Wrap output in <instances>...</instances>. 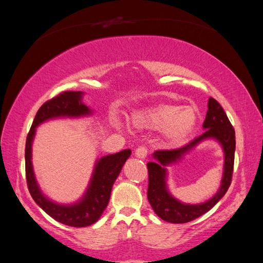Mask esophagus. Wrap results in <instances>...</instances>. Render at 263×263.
<instances>
[{
  "label": "esophagus",
  "mask_w": 263,
  "mask_h": 263,
  "mask_svg": "<svg viewBox=\"0 0 263 263\" xmlns=\"http://www.w3.org/2000/svg\"><path fill=\"white\" fill-rule=\"evenodd\" d=\"M148 150L145 146H139L136 150H135V156L140 159H145L147 157Z\"/></svg>",
  "instance_id": "1"
}]
</instances>
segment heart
Returning <instances> with one entry per match:
<instances>
[{"label": "heart", "instance_id": "heart-1", "mask_svg": "<svg viewBox=\"0 0 263 263\" xmlns=\"http://www.w3.org/2000/svg\"><path fill=\"white\" fill-rule=\"evenodd\" d=\"M195 110L190 106L161 104L142 113L138 122L147 128L162 130L172 142H179L193 129L196 123Z\"/></svg>", "mask_w": 263, "mask_h": 263}]
</instances>
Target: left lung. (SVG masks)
<instances>
[{"mask_svg": "<svg viewBox=\"0 0 263 263\" xmlns=\"http://www.w3.org/2000/svg\"><path fill=\"white\" fill-rule=\"evenodd\" d=\"M208 106V114H206V118L203 123L204 132L201 136L196 137L187 145L178 149L155 151L153 157L156 159V161L147 163L148 201L158 216L168 222L183 224V222H189L202 216L203 214L213 209L220 198L226 194L230 183H232L236 149L235 129L233 125L230 124L225 110L222 109L216 100L210 98ZM210 138L217 140L224 149V174L223 175L221 187L219 192L205 203L196 205L183 204L176 200L166 189V170L164 166L178 161L197 143Z\"/></svg>", "mask_w": 263, "mask_h": 263, "instance_id": "1", "label": "left lung"}]
</instances>
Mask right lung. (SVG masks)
<instances>
[{
    "label": "right lung",
    "instance_id": "right-lung-1",
    "mask_svg": "<svg viewBox=\"0 0 263 263\" xmlns=\"http://www.w3.org/2000/svg\"><path fill=\"white\" fill-rule=\"evenodd\" d=\"M83 92L66 91L47 101L38 109L26 138L25 171L28 191L41 208L62 224L71 227H86L94 224L104 212L109 202L110 192L115 180L121 173L124 163L129 158L130 149H125L114 155L102 157L95 164L91 182L84 196L72 205H60L45 197L36 182L31 164V142L36 127L54 117H79L90 115L91 109L81 102Z\"/></svg>",
    "mask_w": 263,
    "mask_h": 263
}]
</instances>
